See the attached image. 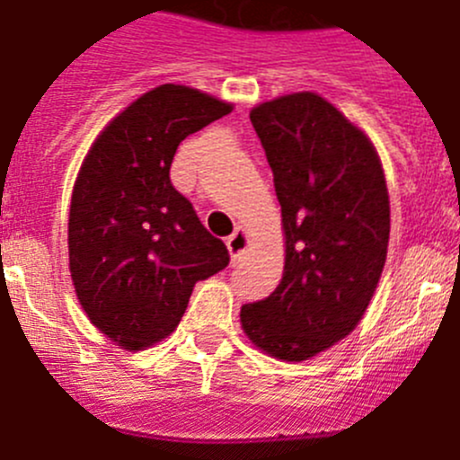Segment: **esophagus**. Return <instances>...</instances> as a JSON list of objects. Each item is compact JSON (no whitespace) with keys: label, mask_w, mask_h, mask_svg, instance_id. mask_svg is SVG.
Returning <instances> with one entry per match:
<instances>
[{"label":"esophagus","mask_w":460,"mask_h":460,"mask_svg":"<svg viewBox=\"0 0 460 460\" xmlns=\"http://www.w3.org/2000/svg\"><path fill=\"white\" fill-rule=\"evenodd\" d=\"M226 247H229L231 259H234V261H241L243 254H245L247 247H250V235H247V231L243 229V226H238V229L226 238Z\"/></svg>","instance_id":"34e87169"}]
</instances>
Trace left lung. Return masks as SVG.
<instances>
[{
	"instance_id": "left-lung-1",
	"label": "left lung",
	"mask_w": 460,
	"mask_h": 460,
	"mask_svg": "<svg viewBox=\"0 0 460 460\" xmlns=\"http://www.w3.org/2000/svg\"><path fill=\"white\" fill-rule=\"evenodd\" d=\"M282 206L285 273L241 307L247 338L270 357L305 361L361 322L386 261L389 191L368 136L314 92L250 113Z\"/></svg>"
}]
</instances>
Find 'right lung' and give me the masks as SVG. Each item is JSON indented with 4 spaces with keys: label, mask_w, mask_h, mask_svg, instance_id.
Returning a JSON list of instances; mask_svg holds the SVG:
<instances>
[{
    "label": "right lung",
    "mask_w": 460,
    "mask_h": 460,
    "mask_svg": "<svg viewBox=\"0 0 460 460\" xmlns=\"http://www.w3.org/2000/svg\"><path fill=\"white\" fill-rule=\"evenodd\" d=\"M231 103L185 85H159L127 106L92 143L69 213V269L90 322L125 349L181 324L199 279L229 266V250L171 185L187 136Z\"/></svg>",
    "instance_id": "add662e5"
}]
</instances>
